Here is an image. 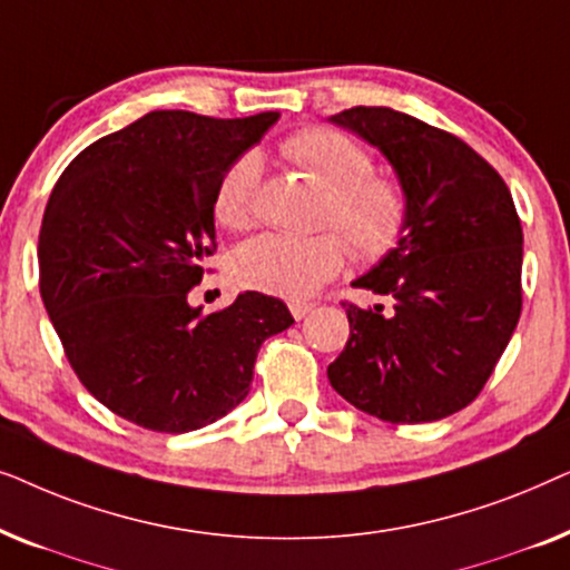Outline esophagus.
Listing matches in <instances>:
<instances>
[{"instance_id": "1", "label": "esophagus", "mask_w": 570, "mask_h": 570, "mask_svg": "<svg viewBox=\"0 0 570 570\" xmlns=\"http://www.w3.org/2000/svg\"><path fill=\"white\" fill-rule=\"evenodd\" d=\"M311 311H314V306H311V303H301V301H295V303H291V314H293V318L295 322H301V318H306Z\"/></svg>"}]
</instances>
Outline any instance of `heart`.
Wrapping results in <instances>:
<instances>
[{
    "label": "heart",
    "mask_w": 570,
    "mask_h": 570,
    "mask_svg": "<svg viewBox=\"0 0 570 570\" xmlns=\"http://www.w3.org/2000/svg\"><path fill=\"white\" fill-rule=\"evenodd\" d=\"M287 160L308 170L330 191L324 225L336 233L285 236L262 233L230 256V275L248 291L301 301L314 295L345 264V244L365 262L381 259L400 244L407 225V194L392 178L373 176V160L355 139L334 129H306L283 145ZM262 158L246 153L225 170L215 191V217L225 228L252 220Z\"/></svg>",
    "instance_id": "obj_1"
}]
</instances>
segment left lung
Returning <instances> with one entry per match:
<instances>
[{
  "label": "left lung",
  "mask_w": 570,
  "mask_h": 570,
  "mask_svg": "<svg viewBox=\"0 0 570 570\" xmlns=\"http://www.w3.org/2000/svg\"><path fill=\"white\" fill-rule=\"evenodd\" d=\"M330 121L384 155L407 225L353 283L389 306L345 303L350 340L326 376L386 423L454 415L485 386L521 314L524 236L509 186L462 139L394 108L355 106Z\"/></svg>",
  "instance_id": "obj_1"
}]
</instances>
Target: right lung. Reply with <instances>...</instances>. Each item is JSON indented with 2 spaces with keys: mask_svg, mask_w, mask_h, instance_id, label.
<instances>
[{
  "mask_svg": "<svg viewBox=\"0 0 570 570\" xmlns=\"http://www.w3.org/2000/svg\"><path fill=\"white\" fill-rule=\"evenodd\" d=\"M277 116L145 114L53 186L38 236L43 306L82 386L129 423L189 433L228 415L262 342L293 324L254 291L215 314L189 303L213 256L217 184Z\"/></svg>",
  "mask_w": 570,
  "mask_h": 570,
  "instance_id": "1",
  "label": "right lung"
}]
</instances>
